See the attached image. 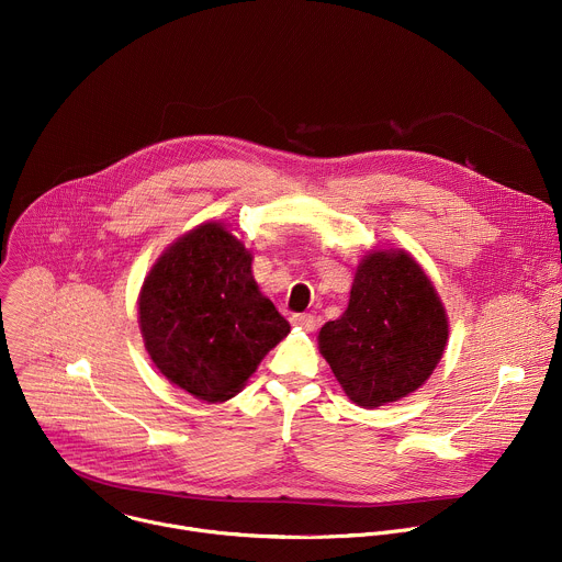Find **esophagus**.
<instances>
[{
  "label": "esophagus",
  "mask_w": 562,
  "mask_h": 562,
  "mask_svg": "<svg viewBox=\"0 0 562 562\" xmlns=\"http://www.w3.org/2000/svg\"><path fill=\"white\" fill-rule=\"evenodd\" d=\"M290 321H292V325L303 327V329H307V331H314L316 325H318V321H316L314 314H292Z\"/></svg>",
  "instance_id": "esophagus-1"
}]
</instances>
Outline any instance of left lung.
<instances>
[{
    "label": "left lung",
    "mask_w": 562,
    "mask_h": 562,
    "mask_svg": "<svg viewBox=\"0 0 562 562\" xmlns=\"http://www.w3.org/2000/svg\"><path fill=\"white\" fill-rule=\"evenodd\" d=\"M448 338L443 305L424 270L397 250L358 266L345 314L323 325L318 347L345 393L373 408L419 389Z\"/></svg>",
    "instance_id": "obj_1"
}]
</instances>
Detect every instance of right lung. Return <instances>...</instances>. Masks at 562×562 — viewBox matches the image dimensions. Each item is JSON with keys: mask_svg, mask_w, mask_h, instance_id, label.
<instances>
[{"mask_svg": "<svg viewBox=\"0 0 562 562\" xmlns=\"http://www.w3.org/2000/svg\"><path fill=\"white\" fill-rule=\"evenodd\" d=\"M252 257L222 224L180 237L149 272L138 303L140 331L156 367L206 402L241 391L290 323L266 299Z\"/></svg>", "mask_w": 562, "mask_h": 562, "instance_id": "right-lung-1", "label": "right lung"}]
</instances>
